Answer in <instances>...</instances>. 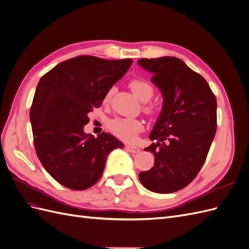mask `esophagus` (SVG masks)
Returning a JSON list of instances; mask_svg holds the SVG:
<instances>
[{
    "label": "esophagus",
    "mask_w": 249,
    "mask_h": 249,
    "mask_svg": "<svg viewBox=\"0 0 249 249\" xmlns=\"http://www.w3.org/2000/svg\"><path fill=\"white\" fill-rule=\"evenodd\" d=\"M125 148L129 150L130 153L132 154H138L140 153V148H138L137 146H133V145H125Z\"/></svg>",
    "instance_id": "esophagus-1"
}]
</instances>
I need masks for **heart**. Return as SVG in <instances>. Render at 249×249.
Masks as SVG:
<instances>
[{"label":"heart","mask_w":249,"mask_h":249,"mask_svg":"<svg viewBox=\"0 0 249 249\" xmlns=\"http://www.w3.org/2000/svg\"><path fill=\"white\" fill-rule=\"evenodd\" d=\"M129 86L133 93L142 102H147L154 95V87L150 83L144 79H133L130 81ZM113 94V88L109 89L104 97V102L108 103ZM153 108L145 105L144 111L147 113H153ZM110 132L125 142H133L136 139L137 134L143 130V124L139 119L133 118H115L108 124Z\"/></svg>","instance_id":"heart-1"}]
</instances>
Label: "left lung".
<instances>
[{
  "instance_id": "8db88e82",
  "label": "left lung",
  "mask_w": 249,
  "mask_h": 249,
  "mask_svg": "<svg viewBox=\"0 0 249 249\" xmlns=\"http://www.w3.org/2000/svg\"><path fill=\"white\" fill-rule=\"evenodd\" d=\"M153 73L164 97L163 109L149 135L157 143L144 148L155 156L154 167L139 173L146 189L172 193L196 178L217 126V101L208 82L176 57L139 59Z\"/></svg>"
}]
</instances>
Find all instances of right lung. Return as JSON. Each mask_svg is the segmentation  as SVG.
<instances>
[{
    "mask_svg": "<svg viewBox=\"0 0 249 249\" xmlns=\"http://www.w3.org/2000/svg\"><path fill=\"white\" fill-rule=\"evenodd\" d=\"M132 59L77 56L43 74L30 108L37 157L53 178L85 190L102 178L107 156L124 146L111 134L94 138L83 131L88 113L101 107L108 90L129 70Z\"/></svg>",
    "mask_w": 249,
    "mask_h": 249,
    "instance_id": "obj_1",
    "label": "right lung"
}]
</instances>
